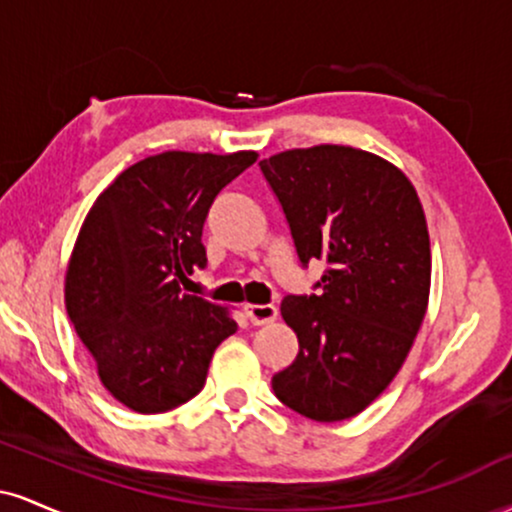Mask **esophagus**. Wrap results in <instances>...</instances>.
<instances>
[{
	"label": "esophagus",
	"instance_id": "1",
	"mask_svg": "<svg viewBox=\"0 0 512 512\" xmlns=\"http://www.w3.org/2000/svg\"><path fill=\"white\" fill-rule=\"evenodd\" d=\"M245 315H248V320L252 325H269V322L276 320V308L274 305H260V303H248L245 305Z\"/></svg>",
	"mask_w": 512,
	"mask_h": 512
}]
</instances>
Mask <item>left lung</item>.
I'll return each mask as SVG.
<instances>
[{"mask_svg": "<svg viewBox=\"0 0 512 512\" xmlns=\"http://www.w3.org/2000/svg\"><path fill=\"white\" fill-rule=\"evenodd\" d=\"M303 264L325 260L320 293L286 296L298 356L272 378L286 407L322 424L361 414L409 356L431 293V240L395 163L342 144L260 161Z\"/></svg>", "mask_w": 512, "mask_h": 512, "instance_id": "obj_1", "label": "left lung"}]
</instances>
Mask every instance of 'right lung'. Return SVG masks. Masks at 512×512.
I'll return each mask as SVG.
<instances>
[{
  "label": "right lung",
  "instance_id": "add662e5",
  "mask_svg": "<svg viewBox=\"0 0 512 512\" xmlns=\"http://www.w3.org/2000/svg\"><path fill=\"white\" fill-rule=\"evenodd\" d=\"M257 151H163L122 170L88 209L64 276V303L105 390L161 414L204 387L231 310L182 293L207 264L202 228L223 187Z\"/></svg>",
  "mask_w": 512,
  "mask_h": 512
}]
</instances>
